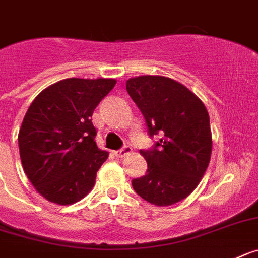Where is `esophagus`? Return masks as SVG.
Here are the masks:
<instances>
[{"label": "esophagus", "instance_id": "obj_1", "mask_svg": "<svg viewBox=\"0 0 258 258\" xmlns=\"http://www.w3.org/2000/svg\"><path fill=\"white\" fill-rule=\"evenodd\" d=\"M132 152V147H129V146H125V147H122L121 150H117L115 151V156L116 157H124V156H126L127 153H131Z\"/></svg>", "mask_w": 258, "mask_h": 258}]
</instances>
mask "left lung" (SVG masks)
I'll use <instances>...</instances> for the list:
<instances>
[{
	"label": "left lung",
	"mask_w": 258,
	"mask_h": 258,
	"mask_svg": "<svg viewBox=\"0 0 258 258\" xmlns=\"http://www.w3.org/2000/svg\"><path fill=\"white\" fill-rule=\"evenodd\" d=\"M126 91L145 116L151 137L162 138L141 151L148 169L133 188L155 206H171L197 188L210 164L212 134L202 101L185 86L162 75L126 80Z\"/></svg>",
	"instance_id": "1"
}]
</instances>
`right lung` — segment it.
Masks as SVG:
<instances>
[{
    "label": "right lung",
    "mask_w": 258,
    "mask_h": 258,
    "mask_svg": "<svg viewBox=\"0 0 258 258\" xmlns=\"http://www.w3.org/2000/svg\"><path fill=\"white\" fill-rule=\"evenodd\" d=\"M116 79L68 78L34 98L19 131L20 160L42 197L61 206L86 197L108 152L97 147L94 108Z\"/></svg>",
    "instance_id": "right-lung-1"
}]
</instances>
